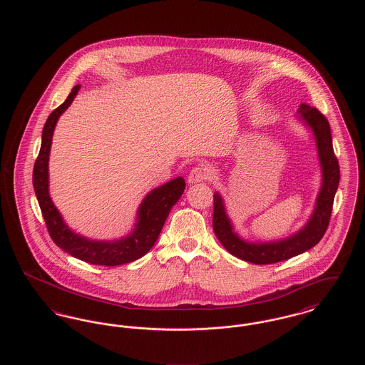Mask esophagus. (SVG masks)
Wrapping results in <instances>:
<instances>
[{
	"label": "esophagus",
	"mask_w": 365,
	"mask_h": 365,
	"mask_svg": "<svg viewBox=\"0 0 365 365\" xmlns=\"http://www.w3.org/2000/svg\"><path fill=\"white\" fill-rule=\"evenodd\" d=\"M208 179V173L202 168V167H194L190 171V174L187 176V182L190 185H195V183H201L204 180Z\"/></svg>",
	"instance_id": "34e87169"
}]
</instances>
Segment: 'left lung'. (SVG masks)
<instances>
[{"label": "left lung", "mask_w": 365, "mask_h": 365, "mask_svg": "<svg viewBox=\"0 0 365 365\" xmlns=\"http://www.w3.org/2000/svg\"><path fill=\"white\" fill-rule=\"evenodd\" d=\"M298 115L313 131L323 174V183L316 198L312 216L297 234L286 240L274 242H246L234 232L231 220L227 216L223 198L219 192H215L213 231L227 250L241 260L259 265L289 260L320 242L330 223L334 197L339 185V164L332 149L330 123L320 110L311 105H299Z\"/></svg>", "instance_id": "8db88e82"}]
</instances>
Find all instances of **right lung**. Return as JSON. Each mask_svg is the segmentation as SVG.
<instances>
[{
  "mask_svg": "<svg viewBox=\"0 0 365 365\" xmlns=\"http://www.w3.org/2000/svg\"><path fill=\"white\" fill-rule=\"evenodd\" d=\"M81 86L76 85L71 90L67 100L56 108L49 115L42 130V142L39 155L36 157L33 171L36 200L42 216L45 219L49 235L60 249L70 253L71 256L86 261L94 265L115 267L131 261L138 260L145 256L163 230V226L170 215V210L178 202L185 191V180L182 176L164 183L153 189L142 201L138 209L137 223L133 232L122 240L116 241H91L73 232L67 226L54 207L49 195V155L52 146L53 131L61 113L70 106Z\"/></svg>",
  "mask_w": 365,
  "mask_h": 365,
  "instance_id": "right-lung-1",
  "label": "right lung"
}]
</instances>
